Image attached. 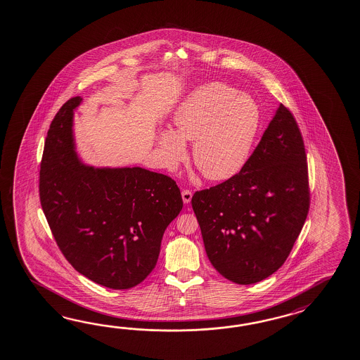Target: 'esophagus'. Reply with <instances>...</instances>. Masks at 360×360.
<instances>
[{"instance_id":"esophagus-1","label":"esophagus","mask_w":360,"mask_h":360,"mask_svg":"<svg viewBox=\"0 0 360 360\" xmlns=\"http://www.w3.org/2000/svg\"><path fill=\"white\" fill-rule=\"evenodd\" d=\"M181 197H183V202H184L185 205H188L189 202L192 201L193 193L191 191H188V189H184L181 192Z\"/></svg>"}]
</instances>
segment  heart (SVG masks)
Listing matches in <instances>:
<instances>
[{"label": "heart", "mask_w": 360, "mask_h": 360, "mask_svg": "<svg viewBox=\"0 0 360 360\" xmlns=\"http://www.w3.org/2000/svg\"><path fill=\"white\" fill-rule=\"evenodd\" d=\"M259 126L255 101L226 84L210 83L179 105L172 131L159 132L157 145L166 166L175 169L188 157L185 143H193L194 165L206 179L223 181L246 165Z\"/></svg>", "instance_id": "heart-1"}]
</instances>
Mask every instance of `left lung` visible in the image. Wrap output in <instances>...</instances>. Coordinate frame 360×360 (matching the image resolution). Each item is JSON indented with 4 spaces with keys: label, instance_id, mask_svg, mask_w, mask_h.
I'll list each match as a JSON object with an SVG mask.
<instances>
[{
    "label": "left lung",
    "instance_id": "left-lung-1",
    "mask_svg": "<svg viewBox=\"0 0 360 360\" xmlns=\"http://www.w3.org/2000/svg\"><path fill=\"white\" fill-rule=\"evenodd\" d=\"M306 160L298 124L280 103L243 169L194 193L206 254L221 276L255 284L284 264L309 214Z\"/></svg>",
    "mask_w": 360,
    "mask_h": 360
}]
</instances>
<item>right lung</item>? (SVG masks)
Instances as JSON below:
<instances>
[{
  "label": "right lung",
  "mask_w": 360,
  "mask_h": 360,
  "mask_svg": "<svg viewBox=\"0 0 360 360\" xmlns=\"http://www.w3.org/2000/svg\"><path fill=\"white\" fill-rule=\"evenodd\" d=\"M68 100L51 122L40 168V202L70 264L96 284L134 288L155 267L162 237L183 209L175 181L141 167H93L76 153Z\"/></svg>",
  "instance_id": "add662e5"
}]
</instances>
